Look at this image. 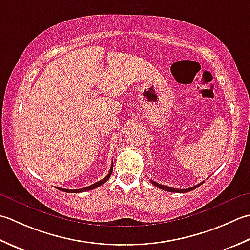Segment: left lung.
<instances>
[{"label": "left lung", "instance_id": "left-lung-1", "mask_svg": "<svg viewBox=\"0 0 250 250\" xmlns=\"http://www.w3.org/2000/svg\"><path fill=\"white\" fill-rule=\"evenodd\" d=\"M203 182H204V181H203ZM203 182L198 183L197 186L191 187V188H189V189H175V188H170V187L163 186V185H160V183H157V182H154V181H152V180H151V183H152V185H154L155 187L160 188V189H162V190H165V191H167V192H176V193H186V192H190V191H193V190H194V189H196L197 187H200Z\"/></svg>", "mask_w": 250, "mask_h": 250}]
</instances>
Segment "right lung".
Here are the masks:
<instances>
[{
  "instance_id": "obj_1",
  "label": "right lung",
  "mask_w": 250,
  "mask_h": 250,
  "mask_svg": "<svg viewBox=\"0 0 250 250\" xmlns=\"http://www.w3.org/2000/svg\"><path fill=\"white\" fill-rule=\"evenodd\" d=\"M112 170H113V163H112V165H111V169H110V171H109V174L106 175L104 179H101L100 181H98V182H96V183H94V185H91V186H89V187H86V188H83V189H78V190H68V189H62V188H57L58 190H60V191H63V192H68V193H80V192H85V191H90V190H94V189H96V188H98V187H100V186H103L104 182H106L109 180V178L111 177V174H112Z\"/></svg>"
}]
</instances>
